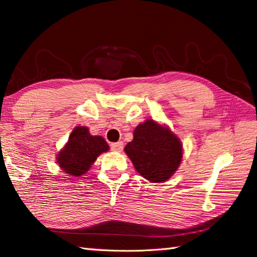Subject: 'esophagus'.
I'll return each instance as SVG.
<instances>
[{
	"mask_svg": "<svg viewBox=\"0 0 257 257\" xmlns=\"http://www.w3.org/2000/svg\"><path fill=\"white\" fill-rule=\"evenodd\" d=\"M111 149L114 152H121L123 150V143L122 142L113 143V144L111 145Z\"/></svg>",
	"mask_w": 257,
	"mask_h": 257,
	"instance_id": "34e87169",
	"label": "esophagus"
}]
</instances>
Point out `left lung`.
<instances>
[{
  "label": "left lung",
  "mask_w": 257,
  "mask_h": 257,
  "mask_svg": "<svg viewBox=\"0 0 257 257\" xmlns=\"http://www.w3.org/2000/svg\"><path fill=\"white\" fill-rule=\"evenodd\" d=\"M136 171L151 182H164L176 173L184 150L180 138L168 127L153 119L139 123L134 139L124 147Z\"/></svg>",
  "instance_id": "obj_1"
}]
</instances>
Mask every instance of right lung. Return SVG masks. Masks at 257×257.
<instances>
[{
  "instance_id": "obj_1",
  "label": "right lung",
  "mask_w": 257,
  "mask_h": 257,
  "mask_svg": "<svg viewBox=\"0 0 257 257\" xmlns=\"http://www.w3.org/2000/svg\"><path fill=\"white\" fill-rule=\"evenodd\" d=\"M108 150L110 146L102 136H93L86 125H77L56 155V163L68 177H80L92 168L99 155Z\"/></svg>"
}]
</instances>
